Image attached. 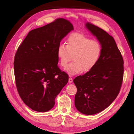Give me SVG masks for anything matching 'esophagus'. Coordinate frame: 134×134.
<instances>
[{
	"label": "esophagus",
	"mask_w": 134,
	"mask_h": 134,
	"mask_svg": "<svg viewBox=\"0 0 134 134\" xmlns=\"http://www.w3.org/2000/svg\"><path fill=\"white\" fill-rule=\"evenodd\" d=\"M73 82V79L72 78H69L68 79V82L69 83H72Z\"/></svg>",
	"instance_id": "esophagus-1"
}]
</instances>
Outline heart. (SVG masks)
I'll return each instance as SVG.
<instances>
[{"mask_svg":"<svg viewBox=\"0 0 134 134\" xmlns=\"http://www.w3.org/2000/svg\"><path fill=\"white\" fill-rule=\"evenodd\" d=\"M101 53L102 46L99 42L79 33L70 35L66 45L60 44L57 49L60 63L63 67L66 66L71 55H73V61L66 68V72L71 75L92 69L99 60Z\"/></svg>","mask_w":134,"mask_h":134,"instance_id":"heart-1","label":"heart"}]
</instances>
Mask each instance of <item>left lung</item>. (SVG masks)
<instances>
[{
	"mask_svg": "<svg viewBox=\"0 0 134 134\" xmlns=\"http://www.w3.org/2000/svg\"><path fill=\"white\" fill-rule=\"evenodd\" d=\"M85 27L102 46V53L96 66L73 82L77 88L75 106L81 113H99L114 101L122 83L123 59L114 38L100 27L90 23Z\"/></svg>",
	"mask_w": 134,
	"mask_h": 134,
	"instance_id": "1",
	"label": "left lung"
}]
</instances>
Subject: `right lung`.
<instances>
[{
    "label": "right lung",
    "instance_id": "1",
    "mask_svg": "<svg viewBox=\"0 0 134 134\" xmlns=\"http://www.w3.org/2000/svg\"><path fill=\"white\" fill-rule=\"evenodd\" d=\"M74 30L68 20L54 22L30 31L18 47L14 60L16 85L23 102L32 110L47 112L68 81L58 66L60 42Z\"/></svg>",
    "mask_w": 134,
    "mask_h": 134
}]
</instances>
